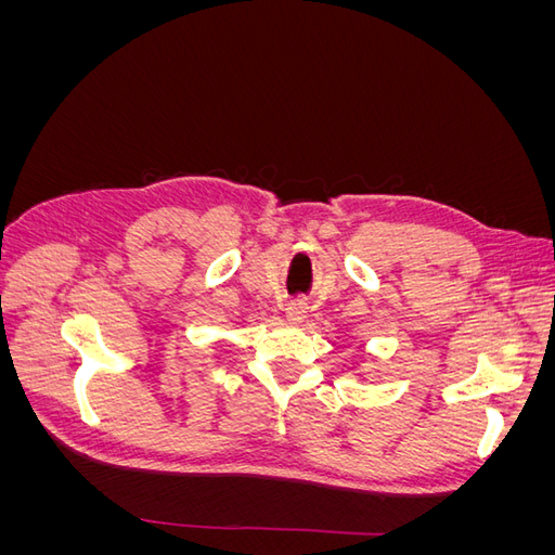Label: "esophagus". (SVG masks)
Listing matches in <instances>:
<instances>
[{
	"instance_id": "34e87169",
	"label": "esophagus",
	"mask_w": 555,
	"mask_h": 555,
	"mask_svg": "<svg viewBox=\"0 0 555 555\" xmlns=\"http://www.w3.org/2000/svg\"><path fill=\"white\" fill-rule=\"evenodd\" d=\"M308 314V306L306 304H289L284 308V317H287L289 324H300Z\"/></svg>"
}]
</instances>
